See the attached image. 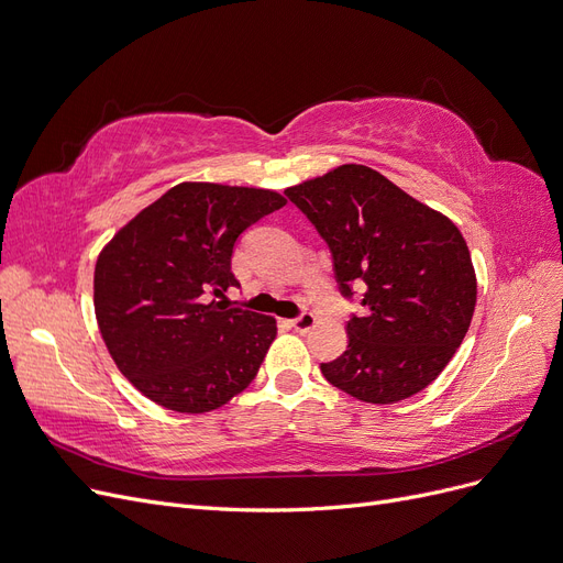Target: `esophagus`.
Instances as JSON below:
<instances>
[{
    "mask_svg": "<svg viewBox=\"0 0 563 563\" xmlns=\"http://www.w3.org/2000/svg\"><path fill=\"white\" fill-rule=\"evenodd\" d=\"M289 324H292V327H295V331H299V334H308L310 329H316V324H318V318H316L313 313H301L299 318L289 320Z\"/></svg>",
    "mask_w": 563,
    "mask_h": 563,
    "instance_id": "esophagus-1",
    "label": "esophagus"
}]
</instances>
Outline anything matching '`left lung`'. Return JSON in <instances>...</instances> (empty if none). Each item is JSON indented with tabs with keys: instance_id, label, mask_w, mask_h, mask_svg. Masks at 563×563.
<instances>
[{
	"instance_id": "1",
	"label": "left lung",
	"mask_w": 563,
	"mask_h": 563,
	"mask_svg": "<svg viewBox=\"0 0 563 563\" xmlns=\"http://www.w3.org/2000/svg\"><path fill=\"white\" fill-rule=\"evenodd\" d=\"M285 195L316 224L341 292L364 287V318L347 322V350L322 376L366 404L422 391L462 345L477 280L456 224L364 164H341Z\"/></svg>"
}]
</instances>
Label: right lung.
<instances>
[{
  "instance_id": "obj_1",
  "label": "right lung",
  "mask_w": 563,
  "mask_h": 563,
  "mask_svg": "<svg viewBox=\"0 0 563 563\" xmlns=\"http://www.w3.org/2000/svg\"><path fill=\"white\" fill-rule=\"evenodd\" d=\"M287 199L274 190L180 183L124 224L95 266V316L120 373L176 412H211L250 383L276 318L227 308L236 239Z\"/></svg>"
}]
</instances>
